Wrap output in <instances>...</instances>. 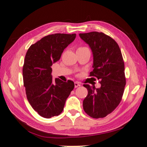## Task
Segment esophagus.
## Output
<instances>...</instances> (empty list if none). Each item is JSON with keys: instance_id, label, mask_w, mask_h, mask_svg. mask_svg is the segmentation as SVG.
Masks as SVG:
<instances>
[{"instance_id": "1", "label": "esophagus", "mask_w": 147, "mask_h": 147, "mask_svg": "<svg viewBox=\"0 0 147 147\" xmlns=\"http://www.w3.org/2000/svg\"><path fill=\"white\" fill-rule=\"evenodd\" d=\"M74 85H75V88H78V86H80V84H79L78 82H75V83H74Z\"/></svg>"}]
</instances>
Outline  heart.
<instances>
[{
	"label": "heart",
	"mask_w": 147,
	"mask_h": 147,
	"mask_svg": "<svg viewBox=\"0 0 147 147\" xmlns=\"http://www.w3.org/2000/svg\"><path fill=\"white\" fill-rule=\"evenodd\" d=\"M86 48H86V47H79L78 48V50H77V51H78V50H84V49H86Z\"/></svg>",
	"instance_id": "obj_1"
}]
</instances>
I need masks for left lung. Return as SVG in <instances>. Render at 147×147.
<instances>
[{
	"instance_id": "obj_1",
	"label": "left lung",
	"mask_w": 147,
	"mask_h": 147,
	"mask_svg": "<svg viewBox=\"0 0 147 147\" xmlns=\"http://www.w3.org/2000/svg\"><path fill=\"white\" fill-rule=\"evenodd\" d=\"M88 44L94 57L93 71L90 76L100 80L96 88L84 84L88 95L83 101V109L92 118H102L119 105L126 85L125 64L119 45L110 36L102 32L79 33Z\"/></svg>"
}]
</instances>
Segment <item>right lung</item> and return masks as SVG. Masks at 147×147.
<instances>
[{"mask_svg": "<svg viewBox=\"0 0 147 147\" xmlns=\"http://www.w3.org/2000/svg\"><path fill=\"white\" fill-rule=\"evenodd\" d=\"M76 37V33L48 35L31 45L26 54L22 68L26 94L35 111L45 118L61 114L74 88L72 81L52 79L51 66Z\"/></svg>", "mask_w": 147, "mask_h": 147, "instance_id": "obj_1", "label": "right lung"}]
</instances>
